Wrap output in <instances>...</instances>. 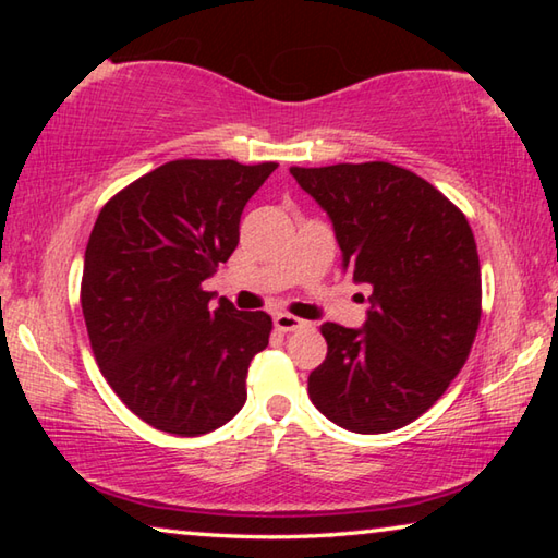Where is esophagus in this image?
Listing matches in <instances>:
<instances>
[{
    "label": "esophagus",
    "instance_id": "1",
    "mask_svg": "<svg viewBox=\"0 0 558 558\" xmlns=\"http://www.w3.org/2000/svg\"><path fill=\"white\" fill-rule=\"evenodd\" d=\"M272 325H276V329H280V332H295V329L307 327L305 319L288 315V313H278L276 317H272Z\"/></svg>",
    "mask_w": 558,
    "mask_h": 558
}]
</instances>
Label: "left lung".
<instances>
[{
    "instance_id": "left-lung-1",
    "label": "left lung",
    "mask_w": 558,
    "mask_h": 558,
    "mask_svg": "<svg viewBox=\"0 0 558 558\" xmlns=\"http://www.w3.org/2000/svg\"><path fill=\"white\" fill-rule=\"evenodd\" d=\"M290 174L327 211L342 268L372 286L364 327H319L327 359L310 374V399L352 433L409 426L468 362L483 315L465 214L389 162L290 167Z\"/></svg>"
}]
</instances>
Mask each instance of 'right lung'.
<instances>
[{
	"instance_id": "right-lung-1",
	"label": "right lung",
	"mask_w": 558,
	"mask_h": 558,
	"mask_svg": "<svg viewBox=\"0 0 558 558\" xmlns=\"http://www.w3.org/2000/svg\"><path fill=\"white\" fill-rule=\"evenodd\" d=\"M276 162L174 159L102 206L86 245L81 307L110 389L149 426L204 436L245 403L272 319L211 307L204 280L239 245L243 206Z\"/></svg>"
}]
</instances>
